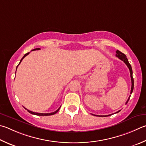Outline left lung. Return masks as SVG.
I'll return each mask as SVG.
<instances>
[{"instance_id": "obj_1", "label": "left lung", "mask_w": 146, "mask_h": 146, "mask_svg": "<svg viewBox=\"0 0 146 146\" xmlns=\"http://www.w3.org/2000/svg\"><path fill=\"white\" fill-rule=\"evenodd\" d=\"M115 56L117 57H118L119 59H121V60H123V61L124 63H125V64H126V66H128V68H129V72H130V76H131V92H130V94H131L132 92H133V87H134V80H133V71H132L131 66L130 64H129V63L128 60V59H127L126 55L124 54L123 53H122L121 52L119 51V50H117V51H116V55H115ZM130 96H129L128 100L126 101V104H127V103L128 102V101H129V98H130ZM119 111H120V110H119ZM119 111H118V112H115V113H118V112H119ZM92 115H95V116H99V117H107V116H110V115H112V114L107 115H94V114H92Z\"/></svg>"}]
</instances>
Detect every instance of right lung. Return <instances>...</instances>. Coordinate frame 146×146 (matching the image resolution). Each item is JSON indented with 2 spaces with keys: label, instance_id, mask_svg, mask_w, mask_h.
<instances>
[{
  "label": "right lung",
  "instance_id": "1",
  "mask_svg": "<svg viewBox=\"0 0 146 146\" xmlns=\"http://www.w3.org/2000/svg\"><path fill=\"white\" fill-rule=\"evenodd\" d=\"M40 50V48H35V49H34V50ZM33 50H32V51H33ZM30 52H28V53H27V54H25V55H24V56H23L22 58V59L20 60V63L19 64H18V65H19L20 64V62H22V60L23 59V58H24L25 57H26L27 56V55H29V54ZM18 65L17 66V68H18ZM17 71V70H16ZM25 108V107H24ZM60 107L58 108V109L56 110V111H55V112H52V113H37V112H32V111H31V110H29L28 109H27V108H25L26 110H27L28 112H29V113H32V114H34V115H41V116H46V115H54V114H55V113H56L59 110V109H60Z\"/></svg>",
  "mask_w": 146,
  "mask_h": 146
}]
</instances>
